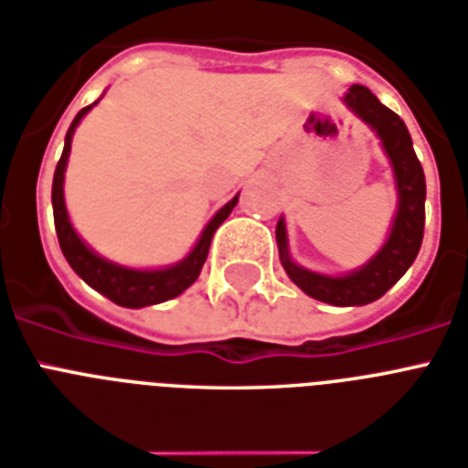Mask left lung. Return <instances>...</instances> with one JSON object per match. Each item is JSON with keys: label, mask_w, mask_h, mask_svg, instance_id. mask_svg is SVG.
Returning <instances> with one entry per match:
<instances>
[{"label": "left lung", "mask_w": 468, "mask_h": 468, "mask_svg": "<svg viewBox=\"0 0 468 468\" xmlns=\"http://www.w3.org/2000/svg\"><path fill=\"white\" fill-rule=\"evenodd\" d=\"M341 101L353 115L363 120L378 134L382 151L392 165L397 214L392 218L387 240L363 267L336 273V276L300 267L291 257L283 216L276 223V245H279V260L286 269L288 279L293 281L303 293L329 305L353 307L367 305L382 298L419 257L425 226V175L420 161L416 158L411 134L404 120L387 105H382L378 96L370 93V89L353 83Z\"/></svg>", "instance_id": "left-lung-1"}]
</instances>
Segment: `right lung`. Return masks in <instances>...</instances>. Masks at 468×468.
I'll list each match as a JSON object with an SVG mask.
<instances>
[{
    "label": "right lung",
    "mask_w": 468,
    "mask_h": 468,
    "mask_svg": "<svg viewBox=\"0 0 468 468\" xmlns=\"http://www.w3.org/2000/svg\"><path fill=\"white\" fill-rule=\"evenodd\" d=\"M93 105L79 110V115L74 117L69 132L64 136L62 158H59L55 168V180H52V211H55V228L57 238H59V247H62V254L69 261V267L93 291H98L101 295L112 300L115 305L132 307V310H139V307L146 305H158V303H165V300L177 298L180 293H185L199 279V271L208 257V247H211V238H214L216 228L221 226L228 216H230V211L235 208L240 195H235L226 207L216 211L214 218L201 230L195 247L180 261H175V264L158 269H134L101 257L93 247L81 240V235L76 233V228L71 226L69 214H67V204H64V173H67V163H69L71 136H74L79 122L89 115V110Z\"/></svg>",
    "instance_id": "obj_1"
}]
</instances>
